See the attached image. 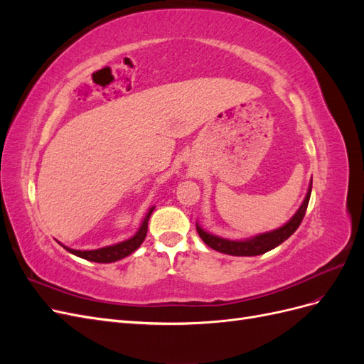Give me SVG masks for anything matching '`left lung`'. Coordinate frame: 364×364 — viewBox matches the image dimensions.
<instances>
[{
    "label": "left lung",
    "instance_id": "left-lung-1",
    "mask_svg": "<svg viewBox=\"0 0 364 364\" xmlns=\"http://www.w3.org/2000/svg\"><path fill=\"white\" fill-rule=\"evenodd\" d=\"M311 186H313V181L310 182V188H308L305 199H304L302 205L299 206V209L296 211V214L284 226L274 229V230H270V232H264V234L255 235L252 238H246V240H228V238H222V237H217V235L206 232L205 229L200 228L199 223H196L197 232H199L205 245H208L209 247L217 250V252L226 253V255H234V257L262 255V253H266L277 246H279L281 243H284V241L287 240L290 235H293L294 230L299 228V225L304 220L308 202H310Z\"/></svg>",
    "mask_w": 364,
    "mask_h": 364
}]
</instances>
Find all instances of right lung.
<instances>
[{
    "instance_id": "1",
    "label": "right lung",
    "mask_w": 364,
    "mask_h": 364,
    "mask_svg": "<svg viewBox=\"0 0 364 364\" xmlns=\"http://www.w3.org/2000/svg\"><path fill=\"white\" fill-rule=\"evenodd\" d=\"M153 209H155V206H151L149 209V213L144 217V220H142L138 232L132 238H129L126 241H121V243H118V245L106 246V247L95 249V250H75V249H71V247H67V246H63V249H67L70 253H73V255H75V257L87 259V261H94V262H105L106 264V262H114V261H118L121 258H126L127 255H130L132 252H135L141 246L142 241H144V238L147 235L149 218L153 213Z\"/></svg>"
}]
</instances>
